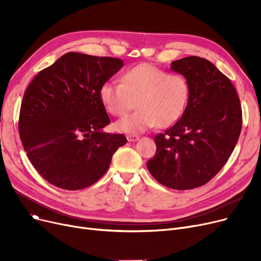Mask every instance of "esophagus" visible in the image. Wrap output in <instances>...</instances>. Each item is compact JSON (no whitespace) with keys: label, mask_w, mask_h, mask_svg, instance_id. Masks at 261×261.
<instances>
[{"label":"esophagus","mask_w":261,"mask_h":261,"mask_svg":"<svg viewBox=\"0 0 261 261\" xmlns=\"http://www.w3.org/2000/svg\"><path fill=\"white\" fill-rule=\"evenodd\" d=\"M140 139V136L139 135H131V134H129V135H127V140H128V142H136Z\"/></svg>","instance_id":"34e87169"}]
</instances>
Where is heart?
Here are the masks:
<instances>
[{"label":"heart","instance_id":"heart-1","mask_svg":"<svg viewBox=\"0 0 261 261\" xmlns=\"http://www.w3.org/2000/svg\"><path fill=\"white\" fill-rule=\"evenodd\" d=\"M190 88L181 74H169L142 63L122 75L121 82L107 81L100 87V100L109 113L121 117L135 106V112L115 123V129L138 133L153 128H167L183 115Z\"/></svg>","mask_w":261,"mask_h":261}]
</instances>
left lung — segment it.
<instances>
[{
    "instance_id": "8db88e82",
    "label": "left lung",
    "mask_w": 261,
    "mask_h": 261,
    "mask_svg": "<svg viewBox=\"0 0 261 261\" xmlns=\"http://www.w3.org/2000/svg\"><path fill=\"white\" fill-rule=\"evenodd\" d=\"M190 94L182 117L154 136L155 155L147 163L154 179L186 190L210 182L225 165L242 127V111L230 80L208 60L190 56L171 62Z\"/></svg>"
}]
</instances>
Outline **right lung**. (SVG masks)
<instances>
[{
	"label": "right lung",
	"mask_w": 261,
	"mask_h": 261,
	"mask_svg": "<svg viewBox=\"0 0 261 261\" xmlns=\"http://www.w3.org/2000/svg\"><path fill=\"white\" fill-rule=\"evenodd\" d=\"M121 59L67 53L27 87L19 133L27 158L54 186L78 190L97 182L122 134L102 131L110 123L100 87L122 67Z\"/></svg>",
	"instance_id": "1"
}]
</instances>
